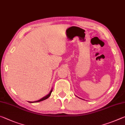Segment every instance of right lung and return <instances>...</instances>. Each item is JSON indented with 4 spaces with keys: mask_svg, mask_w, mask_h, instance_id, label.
<instances>
[{
    "mask_svg": "<svg viewBox=\"0 0 125 125\" xmlns=\"http://www.w3.org/2000/svg\"><path fill=\"white\" fill-rule=\"evenodd\" d=\"M52 92V89H51V90L50 91V92L49 93V94H47V95H46L45 96H44L43 98H41V99H40V100H37V101H29V103H37V102H40V101H43V100H46V99H47V98H49V97L50 96Z\"/></svg>",
    "mask_w": 125,
    "mask_h": 125,
    "instance_id": "1",
    "label": "right lung"
}]
</instances>
